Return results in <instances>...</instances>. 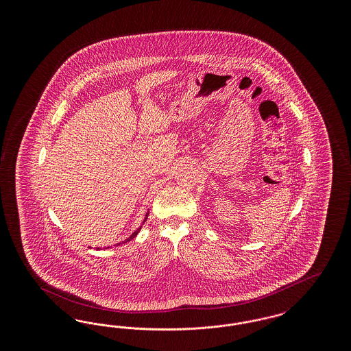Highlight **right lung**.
Returning <instances> with one entry per match:
<instances>
[{"label":"right lung","instance_id":"right-lung-1","mask_svg":"<svg viewBox=\"0 0 351 351\" xmlns=\"http://www.w3.org/2000/svg\"><path fill=\"white\" fill-rule=\"evenodd\" d=\"M147 217H149V213H147V215H146V217H145V221H146V219H147ZM145 221H143V222H145ZM138 232H139V229H138V230H136V232H134V233L132 234V237H130V238H128V239H126V241H125V242H128V241H130V239H133L134 237H135V235H136V234H138ZM125 242H122V243H125ZM118 245H119V243H118Z\"/></svg>","mask_w":351,"mask_h":351}]
</instances>
